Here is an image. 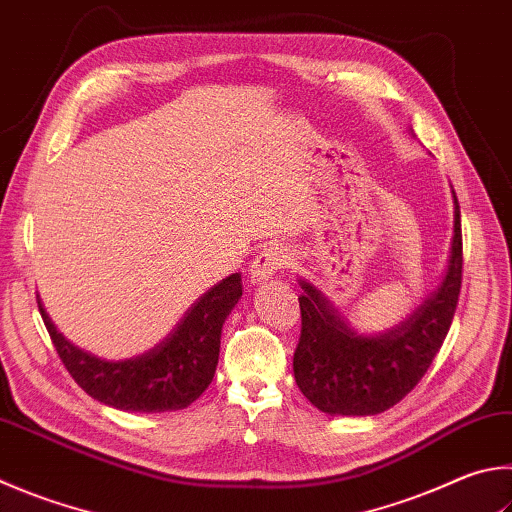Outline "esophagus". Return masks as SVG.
<instances>
[{
    "label": "esophagus",
    "instance_id": "1",
    "mask_svg": "<svg viewBox=\"0 0 512 512\" xmlns=\"http://www.w3.org/2000/svg\"><path fill=\"white\" fill-rule=\"evenodd\" d=\"M288 264V255L286 250L280 246H266L262 253H259L253 264H250V282L259 284L273 277L280 268H284Z\"/></svg>",
    "mask_w": 512,
    "mask_h": 512
}]
</instances>
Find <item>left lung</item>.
Instances as JSON below:
<instances>
[{"mask_svg":"<svg viewBox=\"0 0 512 512\" xmlns=\"http://www.w3.org/2000/svg\"><path fill=\"white\" fill-rule=\"evenodd\" d=\"M454 199L448 268L436 291L385 333H360L318 286L300 277L302 333L293 374L311 405L329 416H374L412 392L439 353L461 291V212Z\"/></svg>","mask_w":512,"mask_h":512,"instance_id":"1","label":"left lung"}]
</instances>
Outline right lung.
<instances>
[{
	"label": "right lung",
	"instance_id": "1",
	"mask_svg": "<svg viewBox=\"0 0 512 512\" xmlns=\"http://www.w3.org/2000/svg\"><path fill=\"white\" fill-rule=\"evenodd\" d=\"M241 297V275L232 273L194 302L179 324L150 351L105 360L73 345L55 329L37 295L46 331L73 380L98 403L123 412L183 410L206 392L219 362L221 329Z\"/></svg>",
	"mask_w": 512,
	"mask_h": 512
}]
</instances>
